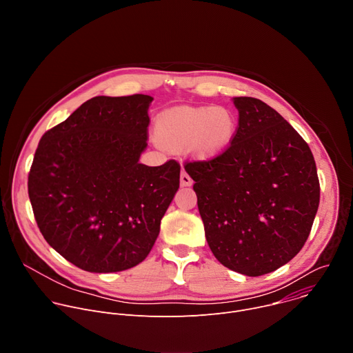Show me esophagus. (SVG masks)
I'll use <instances>...</instances> for the list:
<instances>
[{
  "mask_svg": "<svg viewBox=\"0 0 353 353\" xmlns=\"http://www.w3.org/2000/svg\"><path fill=\"white\" fill-rule=\"evenodd\" d=\"M180 184L183 185V187H190V185H192V179L188 176V173L183 169L181 170V174H180Z\"/></svg>",
  "mask_w": 353,
  "mask_h": 353,
  "instance_id": "esophagus-1",
  "label": "esophagus"
}]
</instances>
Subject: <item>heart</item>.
Here are the masks:
<instances>
[{
  "instance_id": "obj_1",
  "label": "heart",
  "mask_w": 353,
  "mask_h": 353,
  "mask_svg": "<svg viewBox=\"0 0 353 353\" xmlns=\"http://www.w3.org/2000/svg\"><path fill=\"white\" fill-rule=\"evenodd\" d=\"M237 119L226 106L176 108L162 113L155 124L158 141L176 150L190 146L198 159H214L230 148Z\"/></svg>"
}]
</instances>
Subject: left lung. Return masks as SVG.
<instances>
[{
  "instance_id": "1",
  "label": "left lung",
  "mask_w": 353,
  "mask_h": 353,
  "mask_svg": "<svg viewBox=\"0 0 353 353\" xmlns=\"http://www.w3.org/2000/svg\"><path fill=\"white\" fill-rule=\"evenodd\" d=\"M239 127L230 148L184 166L216 260L247 276L289 263L305 245L320 203L306 141L272 108L233 97Z\"/></svg>"
}]
</instances>
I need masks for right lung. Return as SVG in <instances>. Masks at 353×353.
<instances>
[{
    "label": "right lung",
    "instance_id": "right-lung-1",
    "mask_svg": "<svg viewBox=\"0 0 353 353\" xmlns=\"http://www.w3.org/2000/svg\"><path fill=\"white\" fill-rule=\"evenodd\" d=\"M154 97L96 96L40 139L28 180L37 226L59 254L88 272L142 263L180 184V166H146Z\"/></svg>",
    "mask_w": 353,
    "mask_h": 353
}]
</instances>
